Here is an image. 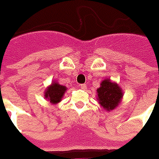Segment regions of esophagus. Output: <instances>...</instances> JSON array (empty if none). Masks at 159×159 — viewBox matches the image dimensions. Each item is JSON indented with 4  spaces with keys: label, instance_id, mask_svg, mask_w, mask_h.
I'll return each instance as SVG.
<instances>
[{
    "label": "esophagus",
    "instance_id": "1",
    "mask_svg": "<svg viewBox=\"0 0 159 159\" xmlns=\"http://www.w3.org/2000/svg\"><path fill=\"white\" fill-rule=\"evenodd\" d=\"M80 88L82 89H84L85 88H86V84H80Z\"/></svg>",
    "mask_w": 159,
    "mask_h": 159
}]
</instances>
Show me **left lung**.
<instances>
[{"label":"left lung","instance_id":"left-lung-1","mask_svg":"<svg viewBox=\"0 0 159 159\" xmlns=\"http://www.w3.org/2000/svg\"><path fill=\"white\" fill-rule=\"evenodd\" d=\"M123 96L122 89L111 80H104L97 89V100L101 107L111 111L117 107Z\"/></svg>","mask_w":159,"mask_h":159}]
</instances>
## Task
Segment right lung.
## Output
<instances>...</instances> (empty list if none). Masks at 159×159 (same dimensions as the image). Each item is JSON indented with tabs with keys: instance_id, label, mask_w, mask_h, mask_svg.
<instances>
[{
	"instance_id": "1",
	"label": "right lung",
	"mask_w": 159,
	"mask_h": 159,
	"mask_svg": "<svg viewBox=\"0 0 159 159\" xmlns=\"http://www.w3.org/2000/svg\"><path fill=\"white\" fill-rule=\"evenodd\" d=\"M66 90V87L61 85L58 84V82L54 81L45 90L44 97L48 100L50 103L58 104V102H60Z\"/></svg>"
}]
</instances>
